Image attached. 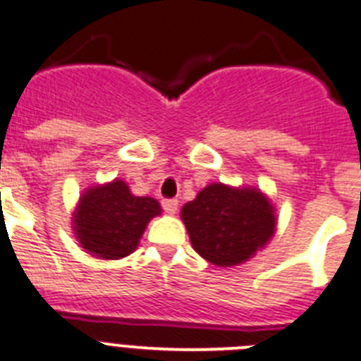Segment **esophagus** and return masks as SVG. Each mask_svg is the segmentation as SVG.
<instances>
[{
  "instance_id": "34e87169",
  "label": "esophagus",
  "mask_w": 361,
  "mask_h": 361,
  "mask_svg": "<svg viewBox=\"0 0 361 361\" xmlns=\"http://www.w3.org/2000/svg\"><path fill=\"white\" fill-rule=\"evenodd\" d=\"M161 204H164V209L167 214H176L178 200H164L161 201Z\"/></svg>"
}]
</instances>
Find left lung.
<instances>
[{"label":"left lung","mask_w":361,"mask_h":361,"mask_svg":"<svg viewBox=\"0 0 361 361\" xmlns=\"http://www.w3.org/2000/svg\"><path fill=\"white\" fill-rule=\"evenodd\" d=\"M190 245L204 261L232 268L252 259L277 230L275 207L257 187L210 183L183 204Z\"/></svg>","instance_id":"obj_1"}]
</instances>
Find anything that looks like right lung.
<instances>
[{
  "label": "right lung",
  "mask_w": 361,
  "mask_h": 361,
  "mask_svg": "<svg viewBox=\"0 0 361 361\" xmlns=\"http://www.w3.org/2000/svg\"><path fill=\"white\" fill-rule=\"evenodd\" d=\"M161 214L154 197L135 196L124 180L87 187L71 214V228L84 252L104 261L128 257L149 221Z\"/></svg>",
  "instance_id": "add662e5"
}]
</instances>
